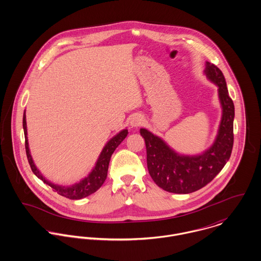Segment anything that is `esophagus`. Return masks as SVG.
I'll use <instances>...</instances> for the list:
<instances>
[{"mask_svg":"<svg viewBox=\"0 0 261 261\" xmlns=\"http://www.w3.org/2000/svg\"><path fill=\"white\" fill-rule=\"evenodd\" d=\"M142 123H143V117L140 116V115L134 116L133 119L130 120V124H132V126H134V127L140 126Z\"/></svg>","mask_w":261,"mask_h":261,"instance_id":"obj_1","label":"esophagus"}]
</instances>
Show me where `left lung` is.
<instances>
[{
	"instance_id": "left-lung-1",
	"label": "left lung",
	"mask_w": 261,
	"mask_h": 261,
	"mask_svg": "<svg viewBox=\"0 0 261 261\" xmlns=\"http://www.w3.org/2000/svg\"><path fill=\"white\" fill-rule=\"evenodd\" d=\"M205 74L218 86L222 118L215 143L200 155H182L171 149L162 139L141 128L147 148V164L153 182L163 190L189 194L210 183L223 169L233 148L234 103L229 96L222 71L206 62Z\"/></svg>"
}]
</instances>
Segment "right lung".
I'll use <instances>...</instances> for the list:
<instances>
[{"label": "right lung", "instance_id": "1", "mask_svg": "<svg viewBox=\"0 0 261 261\" xmlns=\"http://www.w3.org/2000/svg\"><path fill=\"white\" fill-rule=\"evenodd\" d=\"M23 128H24V135H25V149H26V154L27 159L29 162V165L31 167L32 172L37 176L40 180H42L45 184L51 187L55 192H57L59 195L66 197L71 200H78L85 198L94 192H96L102 184L105 183L107 176H108V171H109V165L110 161L112 158V154L115 149L119 146V144L125 139L127 136V129L121 130L119 134L114 136L112 140L106 145V147L102 149L95 167L93 170L90 172V174L81 180L79 183H76L74 185L70 187L60 186V185H55L49 181H47L39 172L36 166L34 165V162L32 160V156L30 154L29 150V145H28V139H27V124H26V114L24 112L23 115Z\"/></svg>", "mask_w": 261, "mask_h": 261}]
</instances>
